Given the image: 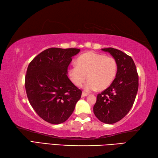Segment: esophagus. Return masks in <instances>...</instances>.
Listing matches in <instances>:
<instances>
[{"label":"esophagus","mask_w":158,"mask_h":158,"mask_svg":"<svg viewBox=\"0 0 158 158\" xmlns=\"http://www.w3.org/2000/svg\"><path fill=\"white\" fill-rule=\"evenodd\" d=\"M89 94L88 93H85V92H82V94H81V96L82 97H85V96H88Z\"/></svg>","instance_id":"obj_1"}]
</instances>
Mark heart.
<instances>
[{
  "label": "heart",
  "mask_w": 158,
  "mask_h": 158,
  "mask_svg": "<svg viewBox=\"0 0 158 158\" xmlns=\"http://www.w3.org/2000/svg\"><path fill=\"white\" fill-rule=\"evenodd\" d=\"M117 63L115 58L94 52L83 53L76 60V66H70L69 77L75 85L81 87L86 80L85 89L102 91L109 88L115 79Z\"/></svg>",
  "instance_id": "1"
}]
</instances>
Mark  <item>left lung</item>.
Listing matches in <instances>:
<instances>
[{
  "mask_svg": "<svg viewBox=\"0 0 158 158\" xmlns=\"http://www.w3.org/2000/svg\"><path fill=\"white\" fill-rule=\"evenodd\" d=\"M101 49L115 59L117 72L110 85L97 96L93 110L100 122L111 124L123 118L132 108L139 89V76L130 56L112 48Z\"/></svg>",
  "mask_w": 158,
  "mask_h": 158,
  "instance_id": "obj_1",
  "label": "left lung"
}]
</instances>
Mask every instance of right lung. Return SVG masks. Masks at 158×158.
Here are the masks:
<instances>
[{"instance_id":"right-lung-1","label":"right lung","mask_w":158,"mask_h":158,"mask_svg":"<svg viewBox=\"0 0 158 158\" xmlns=\"http://www.w3.org/2000/svg\"><path fill=\"white\" fill-rule=\"evenodd\" d=\"M80 52L76 48H49L29 64L25 77L26 94L40 117L60 124L72 115L81 90L69 79L68 66Z\"/></svg>"}]
</instances>
